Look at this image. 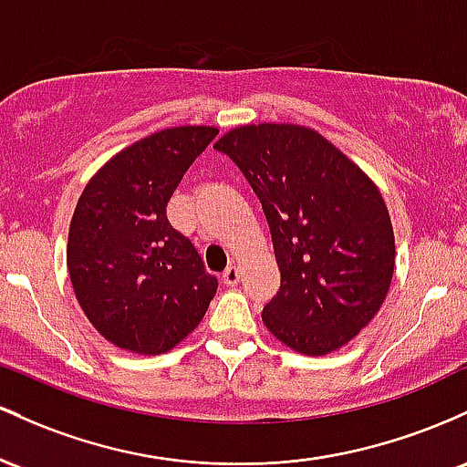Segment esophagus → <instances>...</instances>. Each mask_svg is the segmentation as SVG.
<instances>
[{"label": "esophagus", "mask_w": 467, "mask_h": 467, "mask_svg": "<svg viewBox=\"0 0 467 467\" xmlns=\"http://www.w3.org/2000/svg\"><path fill=\"white\" fill-rule=\"evenodd\" d=\"M223 282L227 286H235L240 282V266H235V265H229L227 269H224V274H223Z\"/></svg>", "instance_id": "1"}]
</instances>
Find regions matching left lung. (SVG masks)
Returning a JSON list of instances; mask_svg holds the SVG:
<instances>
[{"label": "left lung", "instance_id": "obj_1", "mask_svg": "<svg viewBox=\"0 0 467 467\" xmlns=\"http://www.w3.org/2000/svg\"><path fill=\"white\" fill-rule=\"evenodd\" d=\"M260 198L280 269L262 322L302 355L342 348L379 311L395 234L379 190L316 130L240 125L213 145Z\"/></svg>", "mask_w": 467, "mask_h": 467}]
</instances>
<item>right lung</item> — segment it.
<instances>
[{
  "mask_svg": "<svg viewBox=\"0 0 467 467\" xmlns=\"http://www.w3.org/2000/svg\"><path fill=\"white\" fill-rule=\"evenodd\" d=\"M218 130L182 125L119 151L78 198L67 234V271L83 313L108 342L161 355L205 317L218 280L167 202Z\"/></svg>",
  "mask_w": 467,
  "mask_h": 467,
  "instance_id": "add662e5",
  "label": "right lung"
}]
</instances>
